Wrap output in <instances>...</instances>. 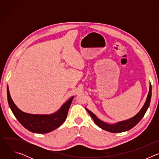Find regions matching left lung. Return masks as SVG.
Listing matches in <instances>:
<instances>
[{
  "label": "left lung",
  "mask_w": 159,
  "mask_h": 159,
  "mask_svg": "<svg viewBox=\"0 0 159 159\" xmlns=\"http://www.w3.org/2000/svg\"><path fill=\"white\" fill-rule=\"evenodd\" d=\"M151 97H152V85L150 84L149 92L146 99V102L144 104L142 109L134 117L125 121L118 122L114 125H109L102 121L101 120H100L99 118L96 117V116L94 114L93 112H92L87 109H86V110L89 112L90 117L93 119L95 124L97 125L99 127H100L102 129L111 133H121V132L131 129L132 128H133L135 125H137L140 122V121L144 116L147 109L149 107L150 101H151Z\"/></svg>",
  "instance_id": "obj_1"
}]
</instances>
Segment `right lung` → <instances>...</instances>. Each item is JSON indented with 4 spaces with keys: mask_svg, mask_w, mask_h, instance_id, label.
<instances>
[{
    "mask_svg": "<svg viewBox=\"0 0 159 159\" xmlns=\"http://www.w3.org/2000/svg\"><path fill=\"white\" fill-rule=\"evenodd\" d=\"M9 107L19 122L28 130L36 133H47L61 126L65 121L74 97L66 101L56 112L50 115L28 114L20 111L11 99L9 87L7 89Z\"/></svg>",
    "mask_w": 159,
    "mask_h": 159,
    "instance_id": "right-lung-1",
    "label": "right lung"
}]
</instances>
